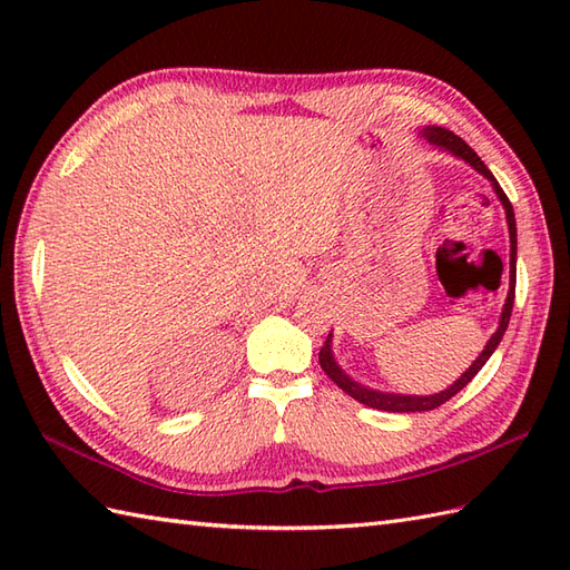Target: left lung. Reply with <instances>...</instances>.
<instances>
[{
  "instance_id": "1",
  "label": "left lung",
  "mask_w": 570,
  "mask_h": 570,
  "mask_svg": "<svg viewBox=\"0 0 570 570\" xmlns=\"http://www.w3.org/2000/svg\"><path fill=\"white\" fill-rule=\"evenodd\" d=\"M419 135L426 139L429 144H433V147H441V149H445V151H451L453 156H460V159H463L465 164H470L472 168H475L478 174H482L485 176L490 184H492V188H494V193H498V198L502 200V205H504V213H507V225H510V242H512V254H510V264H512V274H510V294H507V301H504V308H502V316H500V325H498V331L492 333V337L488 341V345H485V350H482L480 353V357L472 362V365L468 367V372H463L460 374V380L458 382H453L451 386H448V390H443L441 394H431V396H406V394H390V392H377V390H370V386H362V384H357L355 380H350L347 374L341 370V365H337L335 362V357H333V347H331V341H333V335L328 333V337H325V343H323V347H321V353H318V362H321V367H323V372L328 374V377L341 386L343 392H347L350 396L353 399H357L360 404H367V406H372V409H380V411H396V414H409V411H431V409H435V406H441V404H445L448 399L451 396H455L460 390H463V386L468 384V382H472V377H475V374L485 367V362L490 360V355L494 353V350H498V345H500V341H502V335H504V331H507V325H510V316H512V306H514V264H517V223H514V210H512V203H510V198L504 196V190L500 188V184H498V178H494L492 174H490V168L480 161V156L472 151L468 144L460 139L458 135H453L451 129H443V127H423Z\"/></svg>"
}]
</instances>
